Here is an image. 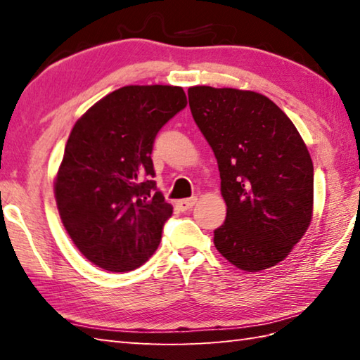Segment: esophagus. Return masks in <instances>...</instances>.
Wrapping results in <instances>:
<instances>
[{
	"instance_id": "obj_1",
	"label": "esophagus",
	"mask_w": 360,
	"mask_h": 360,
	"mask_svg": "<svg viewBox=\"0 0 360 360\" xmlns=\"http://www.w3.org/2000/svg\"><path fill=\"white\" fill-rule=\"evenodd\" d=\"M195 202H197V198H186L176 202V206H178L179 211H188L195 205Z\"/></svg>"
}]
</instances>
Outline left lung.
<instances>
[{
  "label": "left lung",
  "instance_id": "obj_1",
  "mask_svg": "<svg viewBox=\"0 0 360 360\" xmlns=\"http://www.w3.org/2000/svg\"><path fill=\"white\" fill-rule=\"evenodd\" d=\"M195 124L217 158L227 217L214 245L230 264L260 271L288 257L313 216V162L292 120L251 90L188 89Z\"/></svg>",
  "mask_w": 360,
  "mask_h": 360
}]
</instances>
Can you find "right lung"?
<instances>
[{"label": "right lung", "mask_w": 360, "mask_h": 360, "mask_svg": "<svg viewBox=\"0 0 360 360\" xmlns=\"http://www.w3.org/2000/svg\"><path fill=\"white\" fill-rule=\"evenodd\" d=\"M186 105L182 87L127 85L72 127L53 192L70 238L103 270H135L160 245L173 206L152 181L150 154L158 130Z\"/></svg>", "instance_id": "obj_1"}]
</instances>
